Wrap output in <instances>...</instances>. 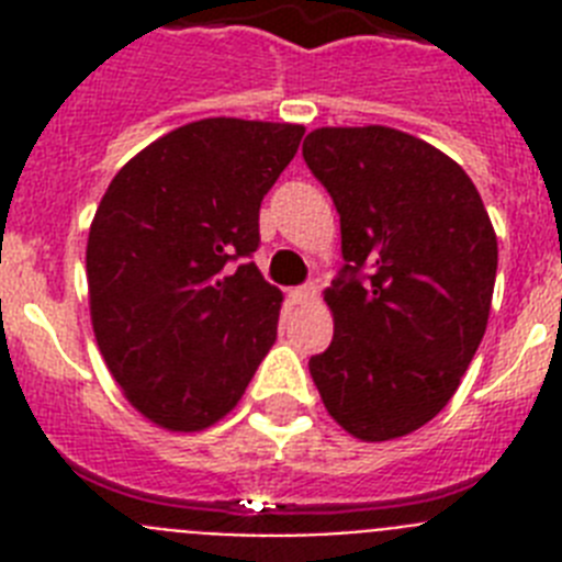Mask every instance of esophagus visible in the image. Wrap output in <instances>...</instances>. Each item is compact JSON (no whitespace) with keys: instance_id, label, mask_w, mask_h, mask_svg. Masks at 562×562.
<instances>
[{"instance_id":"esophagus-1","label":"esophagus","mask_w":562,"mask_h":562,"mask_svg":"<svg viewBox=\"0 0 562 562\" xmlns=\"http://www.w3.org/2000/svg\"><path fill=\"white\" fill-rule=\"evenodd\" d=\"M290 295H292V301H295V304H310V301H315V297H317V286L315 284L295 286Z\"/></svg>"}]
</instances>
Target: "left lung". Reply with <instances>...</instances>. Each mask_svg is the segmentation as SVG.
Returning a JSON list of instances; mask_svg holds the SVG:
<instances>
[{
    "label": "left lung",
    "mask_w": 562,
    "mask_h": 562,
    "mask_svg": "<svg viewBox=\"0 0 562 562\" xmlns=\"http://www.w3.org/2000/svg\"><path fill=\"white\" fill-rule=\"evenodd\" d=\"M304 160L335 200L346 258L324 292L335 337L310 374L355 439H400L448 405L484 337L493 222L464 168L400 128H315Z\"/></svg>",
    "instance_id": "1"
}]
</instances>
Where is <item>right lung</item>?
Wrapping results in <instances>:
<instances>
[{"mask_svg":"<svg viewBox=\"0 0 562 562\" xmlns=\"http://www.w3.org/2000/svg\"><path fill=\"white\" fill-rule=\"evenodd\" d=\"M301 137L295 123L205 117L134 154L103 193L87 241L92 329L157 428H211L276 342L284 295L247 256Z\"/></svg>","mask_w":562,"mask_h":562,"instance_id":"1","label":"right lung"}]
</instances>
